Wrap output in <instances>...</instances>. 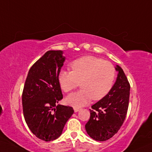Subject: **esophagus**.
Wrapping results in <instances>:
<instances>
[{"instance_id": "1", "label": "esophagus", "mask_w": 152, "mask_h": 152, "mask_svg": "<svg viewBox=\"0 0 152 152\" xmlns=\"http://www.w3.org/2000/svg\"><path fill=\"white\" fill-rule=\"evenodd\" d=\"M79 110H80V109H79V108H77V107H74V111H75V112H78V111H79Z\"/></svg>"}]
</instances>
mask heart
<instances>
[{"label":"heart","instance_id":"b5f03b06","mask_svg":"<svg viewBox=\"0 0 152 152\" xmlns=\"http://www.w3.org/2000/svg\"><path fill=\"white\" fill-rule=\"evenodd\" d=\"M72 71L62 70L58 74V82L65 92H70L79 86L77 92L68 95V104L79 107L91 99L99 100L108 94L115 78V69L109 61L94 56H86L73 61Z\"/></svg>","mask_w":152,"mask_h":152}]
</instances>
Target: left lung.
<instances>
[{
    "instance_id": "8db88e82",
    "label": "left lung",
    "mask_w": 152,
    "mask_h": 152,
    "mask_svg": "<svg viewBox=\"0 0 152 152\" xmlns=\"http://www.w3.org/2000/svg\"><path fill=\"white\" fill-rule=\"evenodd\" d=\"M115 83L107 95L91 106L86 129L92 139L106 141L117 134L126 119L129 105L130 86L123 69L118 65Z\"/></svg>"
}]
</instances>
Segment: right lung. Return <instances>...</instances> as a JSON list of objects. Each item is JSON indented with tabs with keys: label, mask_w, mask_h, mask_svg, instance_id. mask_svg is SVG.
Segmentation results:
<instances>
[{
	"label": "right lung",
	"mask_w": 152,
	"mask_h": 152,
	"mask_svg": "<svg viewBox=\"0 0 152 152\" xmlns=\"http://www.w3.org/2000/svg\"><path fill=\"white\" fill-rule=\"evenodd\" d=\"M63 50H48L29 70L24 86L23 115L28 128L45 142L62 134L73 107L61 105L63 94L58 74L65 61Z\"/></svg>",
	"instance_id": "add662e5"
}]
</instances>
